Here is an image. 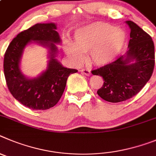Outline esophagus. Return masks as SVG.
<instances>
[{"instance_id": "esophagus-1", "label": "esophagus", "mask_w": 156, "mask_h": 156, "mask_svg": "<svg viewBox=\"0 0 156 156\" xmlns=\"http://www.w3.org/2000/svg\"><path fill=\"white\" fill-rule=\"evenodd\" d=\"M81 72L83 73L84 75H87V76H88V75H91V71L89 69H86V68H83V69L81 70Z\"/></svg>"}]
</instances>
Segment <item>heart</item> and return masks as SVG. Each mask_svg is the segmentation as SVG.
<instances>
[{"label":"heart","instance_id":"b5f03b06","mask_svg":"<svg viewBox=\"0 0 156 156\" xmlns=\"http://www.w3.org/2000/svg\"><path fill=\"white\" fill-rule=\"evenodd\" d=\"M125 33L105 22H97L80 29L75 34V44L68 42L65 51L71 61L79 64L85 60L84 53L97 66H105L115 60L125 43Z\"/></svg>","mask_w":156,"mask_h":156}]
</instances>
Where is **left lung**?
<instances>
[{
	"mask_svg": "<svg viewBox=\"0 0 156 156\" xmlns=\"http://www.w3.org/2000/svg\"><path fill=\"white\" fill-rule=\"evenodd\" d=\"M127 23L130 29V39L126 55L92 71V75L103 78V85L97 94L107 102H123L132 98L146 85L153 73L152 39L134 22L127 21Z\"/></svg>",
	"mask_w": 156,
	"mask_h": 156,
	"instance_id": "obj_1",
	"label": "left lung"
}]
</instances>
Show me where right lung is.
Segmentation results:
<instances>
[{
  "instance_id": "add662e5",
  "label": "right lung",
  "mask_w": 156,
  "mask_h": 156,
  "mask_svg": "<svg viewBox=\"0 0 156 156\" xmlns=\"http://www.w3.org/2000/svg\"><path fill=\"white\" fill-rule=\"evenodd\" d=\"M54 23H37L21 32L7 48L4 57V73L8 90L13 97L26 107L44 110L57 104L63 95L67 79L76 69L64 68L54 57L57 49L54 43L61 39ZM33 40L47 45L51 50L47 71L36 79L26 78L19 69L23 48Z\"/></svg>"
}]
</instances>
